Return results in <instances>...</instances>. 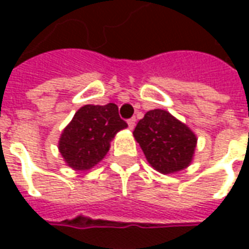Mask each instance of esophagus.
I'll return each instance as SVG.
<instances>
[{
  "mask_svg": "<svg viewBox=\"0 0 249 249\" xmlns=\"http://www.w3.org/2000/svg\"><path fill=\"white\" fill-rule=\"evenodd\" d=\"M128 125H129L130 129H133V128H135V125H136V119H135V117H132V119L128 120Z\"/></svg>",
  "mask_w": 249,
  "mask_h": 249,
  "instance_id": "34e87169",
  "label": "esophagus"
}]
</instances>
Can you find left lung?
Segmentation results:
<instances>
[{
	"label": "left lung",
	"mask_w": 249,
	"mask_h": 249,
	"mask_svg": "<svg viewBox=\"0 0 249 249\" xmlns=\"http://www.w3.org/2000/svg\"><path fill=\"white\" fill-rule=\"evenodd\" d=\"M133 135L148 162L165 175L189 165L197 141L187 125L162 109L146 112L136 125Z\"/></svg>",
	"instance_id": "left-lung-1"
}]
</instances>
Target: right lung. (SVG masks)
<instances>
[{"label": "right lung", "instance_id": "1", "mask_svg": "<svg viewBox=\"0 0 249 249\" xmlns=\"http://www.w3.org/2000/svg\"><path fill=\"white\" fill-rule=\"evenodd\" d=\"M126 126L116 104L85 105L64 129L58 148L69 167L90 169L107 155L114 135Z\"/></svg>", "mask_w": 249, "mask_h": 249}]
</instances>
